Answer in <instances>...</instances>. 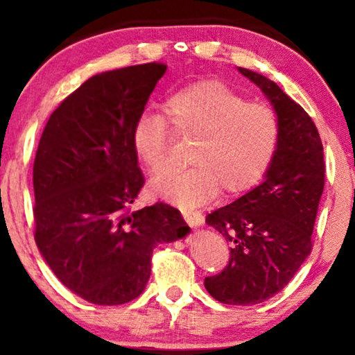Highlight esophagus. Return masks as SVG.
Here are the masks:
<instances>
[{
  "label": "esophagus",
  "mask_w": 355,
  "mask_h": 355,
  "mask_svg": "<svg viewBox=\"0 0 355 355\" xmlns=\"http://www.w3.org/2000/svg\"><path fill=\"white\" fill-rule=\"evenodd\" d=\"M182 216H184V220H186V223L191 227H198V226L203 225V216L198 211L184 210L182 211Z\"/></svg>",
  "instance_id": "1"
}]
</instances>
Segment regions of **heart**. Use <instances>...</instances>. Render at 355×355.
Wrapping results in <instances>:
<instances>
[{"label":"heart","instance_id":"obj_1","mask_svg":"<svg viewBox=\"0 0 355 355\" xmlns=\"http://www.w3.org/2000/svg\"><path fill=\"white\" fill-rule=\"evenodd\" d=\"M163 116L144 113L134 128V148L150 174L173 168V135L193 140L184 171L157 178L152 192L169 203L192 208L218 192L237 196L254 187L268 171L279 142L278 116L263 103L218 80H203L173 94ZM172 125L169 130L167 124Z\"/></svg>","mask_w":355,"mask_h":355}]
</instances>
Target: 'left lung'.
<instances>
[{
	"mask_svg": "<svg viewBox=\"0 0 355 355\" xmlns=\"http://www.w3.org/2000/svg\"><path fill=\"white\" fill-rule=\"evenodd\" d=\"M239 72L273 105L279 142L265 181L207 216L231 244V255L221 273L205 278V288L223 304L255 305L288 286L312 250L324 162L317 125L302 106L265 76Z\"/></svg>",
	"mask_w": 355,
	"mask_h": 355,
	"instance_id": "1",
	"label": "left lung"
}]
</instances>
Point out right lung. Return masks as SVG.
I'll list each match as a JSON object with an SVG mask.
<instances>
[{
    "label": "right lung",
    "mask_w": 355,
    "mask_h": 355,
    "mask_svg": "<svg viewBox=\"0 0 355 355\" xmlns=\"http://www.w3.org/2000/svg\"><path fill=\"white\" fill-rule=\"evenodd\" d=\"M166 66L101 72L61 101L33 162L35 242L56 278L96 305L144 293L159 242L189 234L181 211L130 203L144 187L134 128Z\"/></svg>",
    "instance_id": "add662e5"
}]
</instances>
